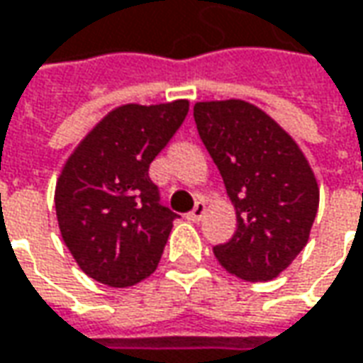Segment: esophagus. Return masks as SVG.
<instances>
[{
	"mask_svg": "<svg viewBox=\"0 0 363 363\" xmlns=\"http://www.w3.org/2000/svg\"><path fill=\"white\" fill-rule=\"evenodd\" d=\"M203 214H206V203L198 202L194 206V210L188 214V220H191V222H200L203 218Z\"/></svg>",
	"mask_w": 363,
	"mask_h": 363,
	"instance_id": "esophagus-1",
	"label": "esophagus"
}]
</instances>
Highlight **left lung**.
<instances>
[{"mask_svg":"<svg viewBox=\"0 0 363 363\" xmlns=\"http://www.w3.org/2000/svg\"><path fill=\"white\" fill-rule=\"evenodd\" d=\"M194 119L236 212V232L214 246V257L242 281L277 279L305 248L317 216L319 184L309 161L252 103L200 101Z\"/></svg>","mask_w":363,"mask_h":363,"instance_id":"obj_1","label":"left lung"}]
</instances>
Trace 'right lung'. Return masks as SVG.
<instances>
[{
	"label": "right lung",
	"mask_w": 363,
	"mask_h": 363,
	"mask_svg": "<svg viewBox=\"0 0 363 363\" xmlns=\"http://www.w3.org/2000/svg\"><path fill=\"white\" fill-rule=\"evenodd\" d=\"M189 101L121 105L68 155L56 182L58 228L77 264L103 285L133 286L157 269L177 214L160 203L149 165Z\"/></svg>",
	"instance_id": "add662e5"
}]
</instances>
